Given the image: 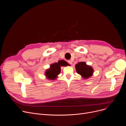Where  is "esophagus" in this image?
Here are the masks:
<instances>
[{
	"instance_id": "34e87169",
	"label": "esophagus",
	"mask_w": 126,
	"mask_h": 126,
	"mask_svg": "<svg viewBox=\"0 0 126 126\" xmlns=\"http://www.w3.org/2000/svg\"><path fill=\"white\" fill-rule=\"evenodd\" d=\"M68 63L70 64H72V62L71 61H70V60H69V61H68Z\"/></svg>"
}]
</instances>
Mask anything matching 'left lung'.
I'll return each mask as SVG.
<instances>
[{
	"label": "left lung",
	"instance_id": "left-lung-1",
	"mask_svg": "<svg viewBox=\"0 0 126 126\" xmlns=\"http://www.w3.org/2000/svg\"><path fill=\"white\" fill-rule=\"evenodd\" d=\"M75 68L77 73L80 74L85 79L90 77L94 72L92 67L87 65L85 62L78 63L75 65Z\"/></svg>",
	"mask_w": 126,
	"mask_h": 126
}]
</instances>
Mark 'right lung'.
<instances>
[{"label":"right lung","mask_w":126,"mask_h":126,"mask_svg":"<svg viewBox=\"0 0 126 126\" xmlns=\"http://www.w3.org/2000/svg\"><path fill=\"white\" fill-rule=\"evenodd\" d=\"M69 64L64 60L59 61L58 63H52L50 65L49 69L47 70L45 75L47 79L50 80H54L57 77L58 75L61 73V67L67 66Z\"/></svg>","instance_id":"1"}]
</instances>
